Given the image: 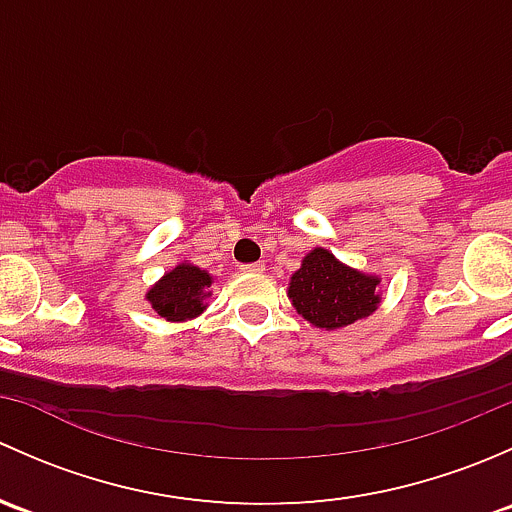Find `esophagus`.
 <instances>
[{
	"mask_svg": "<svg viewBox=\"0 0 512 512\" xmlns=\"http://www.w3.org/2000/svg\"><path fill=\"white\" fill-rule=\"evenodd\" d=\"M240 270L247 272V275H252V272L265 270V265H262V262H252V265H240Z\"/></svg>",
	"mask_w": 512,
	"mask_h": 512,
	"instance_id": "1",
	"label": "esophagus"
}]
</instances>
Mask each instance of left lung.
<instances>
[{"label": "left lung", "mask_w": 512, "mask_h": 512, "mask_svg": "<svg viewBox=\"0 0 512 512\" xmlns=\"http://www.w3.org/2000/svg\"><path fill=\"white\" fill-rule=\"evenodd\" d=\"M379 277L347 267L324 247H314L289 280L287 297L312 327L339 329L376 312Z\"/></svg>", "instance_id": "1"}]
</instances>
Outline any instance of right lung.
Listing matches in <instances>:
<instances>
[{"label":"right lung","instance_id":"1","mask_svg":"<svg viewBox=\"0 0 512 512\" xmlns=\"http://www.w3.org/2000/svg\"><path fill=\"white\" fill-rule=\"evenodd\" d=\"M210 285H213V277L203 267L180 262L148 289L146 299L156 309L158 317L168 322H185L203 314L205 299L210 297Z\"/></svg>","mask_w":512,"mask_h":512}]
</instances>
